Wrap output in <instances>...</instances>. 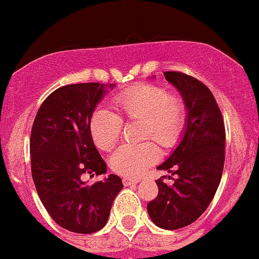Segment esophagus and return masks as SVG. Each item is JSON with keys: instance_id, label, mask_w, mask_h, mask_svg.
Segmentation results:
<instances>
[{"instance_id": "1", "label": "esophagus", "mask_w": 259, "mask_h": 259, "mask_svg": "<svg viewBox=\"0 0 259 259\" xmlns=\"http://www.w3.org/2000/svg\"><path fill=\"white\" fill-rule=\"evenodd\" d=\"M140 183V179H133V178H124L123 179V184L126 186L132 185V184H137Z\"/></svg>"}]
</instances>
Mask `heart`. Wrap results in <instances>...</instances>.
<instances>
[{
  "label": "heart",
  "mask_w": 259,
  "mask_h": 259,
  "mask_svg": "<svg viewBox=\"0 0 259 259\" xmlns=\"http://www.w3.org/2000/svg\"><path fill=\"white\" fill-rule=\"evenodd\" d=\"M114 113L107 109L94 112L89 123L92 138L98 148L108 151L121 136L122 119L142 122V137H153L162 147H172L183 135L186 107L183 98L171 96L162 87H133L113 101ZM160 157L152 141L126 143L111 157V166L123 176H138Z\"/></svg>",
  "instance_id": "1"
}]
</instances>
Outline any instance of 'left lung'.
Returning a JSON list of instances; mask_svg holds the SVG:
<instances>
[{
    "label": "left lung",
    "instance_id": "8db88e82",
    "mask_svg": "<svg viewBox=\"0 0 259 259\" xmlns=\"http://www.w3.org/2000/svg\"><path fill=\"white\" fill-rule=\"evenodd\" d=\"M163 75L183 97L186 123L178 146L157 166V170L175 176L174 181H156L158 195L148 203L147 211L157 227L175 230L195 222L215 195L224 167L225 130L208 87L179 71Z\"/></svg>",
    "mask_w": 259,
    "mask_h": 259
}]
</instances>
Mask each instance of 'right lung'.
Returning <instances> with one entry per match:
<instances>
[{"label": "right lung", "instance_id": "right-lung-1", "mask_svg": "<svg viewBox=\"0 0 259 259\" xmlns=\"http://www.w3.org/2000/svg\"><path fill=\"white\" fill-rule=\"evenodd\" d=\"M114 84L83 83L54 91L37 111L30 138L31 172L41 203L56 224L89 234L101 230L123 184L111 175L89 185L85 175H104L107 165L89 123Z\"/></svg>", "mask_w": 259, "mask_h": 259}]
</instances>
